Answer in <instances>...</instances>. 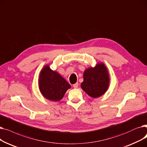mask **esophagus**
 I'll list each match as a JSON object with an SVG mask.
<instances>
[{
	"label": "esophagus",
	"mask_w": 147,
	"mask_h": 147,
	"mask_svg": "<svg viewBox=\"0 0 147 147\" xmlns=\"http://www.w3.org/2000/svg\"><path fill=\"white\" fill-rule=\"evenodd\" d=\"M73 87H74V88H78V83H75V84H74L73 85Z\"/></svg>",
	"instance_id": "esophagus-1"
}]
</instances>
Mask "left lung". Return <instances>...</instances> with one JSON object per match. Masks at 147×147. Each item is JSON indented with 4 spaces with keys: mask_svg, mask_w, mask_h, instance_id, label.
I'll list each match as a JSON object with an SVG mask.
<instances>
[{
    "mask_svg": "<svg viewBox=\"0 0 147 147\" xmlns=\"http://www.w3.org/2000/svg\"><path fill=\"white\" fill-rule=\"evenodd\" d=\"M84 81L81 87L90 96L96 98L103 95L109 86V74L103 63L86 69L84 73Z\"/></svg>",
    "mask_w": 147,
    "mask_h": 147,
    "instance_id": "left-lung-1",
    "label": "left lung"
}]
</instances>
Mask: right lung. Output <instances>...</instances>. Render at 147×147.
Returning <instances> with one entry per match:
<instances>
[{"mask_svg": "<svg viewBox=\"0 0 147 147\" xmlns=\"http://www.w3.org/2000/svg\"><path fill=\"white\" fill-rule=\"evenodd\" d=\"M39 87L45 98L56 102L63 98L71 85L60 74L53 71L49 66H45L40 73Z\"/></svg>", "mask_w": 147, "mask_h": 147, "instance_id": "add662e5", "label": "right lung"}]
</instances>
